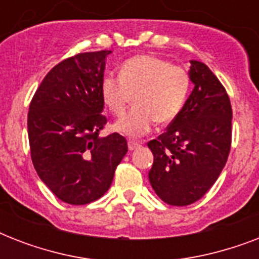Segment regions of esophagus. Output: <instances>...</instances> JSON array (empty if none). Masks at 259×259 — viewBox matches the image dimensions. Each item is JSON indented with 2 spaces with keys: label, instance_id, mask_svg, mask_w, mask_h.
I'll return each mask as SVG.
<instances>
[{
  "label": "esophagus",
  "instance_id": "esophagus-1",
  "mask_svg": "<svg viewBox=\"0 0 259 259\" xmlns=\"http://www.w3.org/2000/svg\"><path fill=\"white\" fill-rule=\"evenodd\" d=\"M138 146H140V142L138 141H133V140H130V141L127 142V148H129V150L137 149Z\"/></svg>",
  "mask_w": 259,
  "mask_h": 259
}]
</instances>
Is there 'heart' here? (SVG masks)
Wrapping results in <instances>:
<instances>
[{"label":"heart","instance_id":"obj_1","mask_svg":"<svg viewBox=\"0 0 259 259\" xmlns=\"http://www.w3.org/2000/svg\"><path fill=\"white\" fill-rule=\"evenodd\" d=\"M189 76L181 67L172 66L154 55H138L126 60L119 79L102 80V99L114 115H122L134 97V107L114 123L119 133L138 137L146 134L154 122L169 123L184 106L189 90Z\"/></svg>","mask_w":259,"mask_h":259}]
</instances>
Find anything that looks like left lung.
<instances>
[{
	"label": "left lung",
	"instance_id": "obj_1",
	"mask_svg": "<svg viewBox=\"0 0 259 259\" xmlns=\"http://www.w3.org/2000/svg\"><path fill=\"white\" fill-rule=\"evenodd\" d=\"M193 83L183 109L157 140L149 181L170 205H188L204 196L223 170L231 146L233 110L225 87L204 63L191 60Z\"/></svg>",
	"mask_w": 259,
	"mask_h": 259
}]
</instances>
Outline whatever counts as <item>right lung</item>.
<instances>
[{"instance_id": "add662e5", "label": "right lung", "mask_w": 259, "mask_h": 259, "mask_svg": "<svg viewBox=\"0 0 259 259\" xmlns=\"http://www.w3.org/2000/svg\"><path fill=\"white\" fill-rule=\"evenodd\" d=\"M110 54L97 51L63 60L30 102L28 137L34 169L68 204H89L103 196L127 153L121 134L99 136L106 123L101 84Z\"/></svg>"}]
</instances>
